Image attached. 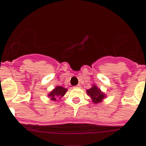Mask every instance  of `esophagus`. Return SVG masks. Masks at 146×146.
I'll list each match as a JSON object with an SVG mask.
<instances>
[{
    "label": "esophagus",
    "mask_w": 146,
    "mask_h": 146,
    "mask_svg": "<svg viewBox=\"0 0 146 146\" xmlns=\"http://www.w3.org/2000/svg\"><path fill=\"white\" fill-rule=\"evenodd\" d=\"M80 87H81V86L80 84H78V85H77V86H74V88H80Z\"/></svg>",
    "instance_id": "esophagus-1"
}]
</instances>
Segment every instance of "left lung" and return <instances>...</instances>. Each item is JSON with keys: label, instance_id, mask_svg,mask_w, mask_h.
Masks as SVG:
<instances>
[{"label": "left lung", "instance_id": "obj_1", "mask_svg": "<svg viewBox=\"0 0 146 146\" xmlns=\"http://www.w3.org/2000/svg\"><path fill=\"white\" fill-rule=\"evenodd\" d=\"M88 95L91 96L94 103L101 102L102 100L104 98V94L100 91L99 88L96 86H94L91 88L87 90Z\"/></svg>", "mask_w": 146, "mask_h": 146}]
</instances>
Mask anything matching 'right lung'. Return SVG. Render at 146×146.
Listing matches in <instances>:
<instances>
[{"label": "right lung", "instance_id": "right-lung-1", "mask_svg": "<svg viewBox=\"0 0 146 146\" xmlns=\"http://www.w3.org/2000/svg\"><path fill=\"white\" fill-rule=\"evenodd\" d=\"M66 88H64L61 87V86H57L52 92H50V94H49L48 96L51 98V100L55 101V100H56V98H57L58 96H60V97H61V96H63L64 94H66Z\"/></svg>", "mask_w": 146, "mask_h": 146}]
</instances>
